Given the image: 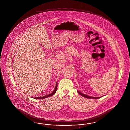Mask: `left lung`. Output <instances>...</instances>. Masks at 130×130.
<instances>
[{
	"label": "left lung",
	"instance_id": "1",
	"mask_svg": "<svg viewBox=\"0 0 130 130\" xmlns=\"http://www.w3.org/2000/svg\"><path fill=\"white\" fill-rule=\"evenodd\" d=\"M77 92H78L79 94H80L81 95H82V96L85 97V98H86V99H100V98H102V96H100V97H93V96H89V95H86V94H84L81 93V92H80V91H78V90H77Z\"/></svg>",
	"mask_w": 130,
	"mask_h": 130
}]
</instances>
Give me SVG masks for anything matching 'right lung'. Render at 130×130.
Wrapping results in <instances>:
<instances>
[{
	"label": "right lung",
	"mask_w": 130,
	"mask_h": 130,
	"mask_svg": "<svg viewBox=\"0 0 130 130\" xmlns=\"http://www.w3.org/2000/svg\"><path fill=\"white\" fill-rule=\"evenodd\" d=\"M57 87H58V83H57V84H56V87H55V89H54V91H53V92L52 93H51L50 94H48V95H45V96H42V97H38V98H34V99H45V98H48V97H49V96H52L53 95H54L55 93H56V91H57Z\"/></svg>",
	"instance_id": "obj_1"
}]
</instances>
